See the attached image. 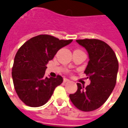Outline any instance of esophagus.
<instances>
[{
    "label": "esophagus",
    "mask_w": 128,
    "mask_h": 128,
    "mask_svg": "<svg viewBox=\"0 0 128 128\" xmlns=\"http://www.w3.org/2000/svg\"><path fill=\"white\" fill-rule=\"evenodd\" d=\"M70 82V81L67 78H64V83H66V82Z\"/></svg>",
    "instance_id": "1"
}]
</instances>
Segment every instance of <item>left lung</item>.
<instances>
[{"mask_svg": "<svg viewBox=\"0 0 128 128\" xmlns=\"http://www.w3.org/2000/svg\"><path fill=\"white\" fill-rule=\"evenodd\" d=\"M89 54L84 73L91 80L86 88L78 83V90L70 94L74 105L80 110L90 112L98 108L107 100L116 84L118 61L112 48L99 39L76 40Z\"/></svg>", "mask_w": 128, "mask_h": 128, "instance_id": "8db88e82", "label": "left lung"}]
</instances>
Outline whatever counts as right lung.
Wrapping results in <instances>:
<instances>
[{
  "mask_svg": "<svg viewBox=\"0 0 128 128\" xmlns=\"http://www.w3.org/2000/svg\"><path fill=\"white\" fill-rule=\"evenodd\" d=\"M60 40L49 35H39L26 41L18 50L14 60L12 76L20 100L31 107L46 103L54 90L63 82L62 76L44 77L46 64L61 48L72 41Z\"/></svg>",
  "mask_w": 128,
  "mask_h": 128,
  "instance_id": "add662e5",
  "label": "right lung"
}]
</instances>
